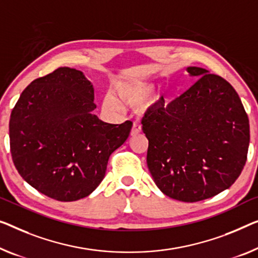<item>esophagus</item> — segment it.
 I'll return each instance as SVG.
<instances>
[{"label":"esophagus","instance_id":"34e87169","mask_svg":"<svg viewBox=\"0 0 258 258\" xmlns=\"http://www.w3.org/2000/svg\"><path fill=\"white\" fill-rule=\"evenodd\" d=\"M141 132V125L138 124V122H134L132 126V130H131V136L136 137Z\"/></svg>","mask_w":258,"mask_h":258}]
</instances>
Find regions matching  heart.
<instances>
[{"instance_id": "b5f03b06", "label": "heart", "mask_w": 258, "mask_h": 258, "mask_svg": "<svg viewBox=\"0 0 258 258\" xmlns=\"http://www.w3.org/2000/svg\"><path fill=\"white\" fill-rule=\"evenodd\" d=\"M154 90H155V87L151 82L131 80L118 83L114 88V95L119 101L125 104L137 106L147 101ZM104 105L106 107H111V109H116L118 106L117 102L112 97H106L104 99Z\"/></svg>"}]
</instances>
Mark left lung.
I'll return each instance as SVG.
<instances>
[{
  "mask_svg": "<svg viewBox=\"0 0 258 258\" xmlns=\"http://www.w3.org/2000/svg\"><path fill=\"white\" fill-rule=\"evenodd\" d=\"M186 71L199 79L168 104L162 97L141 122L157 187L176 201L194 203L235 182L247 161L250 133L248 114L227 81L201 67Z\"/></svg>",
  "mask_w": 258,
  "mask_h": 258,
  "instance_id": "1",
  "label": "left lung"
}]
</instances>
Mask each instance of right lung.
<instances>
[{
	"label": "right lung",
	"instance_id": "1",
	"mask_svg": "<svg viewBox=\"0 0 258 258\" xmlns=\"http://www.w3.org/2000/svg\"><path fill=\"white\" fill-rule=\"evenodd\" d=\"M94 88L82 72L60 67L31 82L13 109L10 152L19 175L59 202L89 196L132 121L107 124L92 111Z\"/></svg>",
	"mask_w": 258,
	"mask_h": 258
}]
</instances>
